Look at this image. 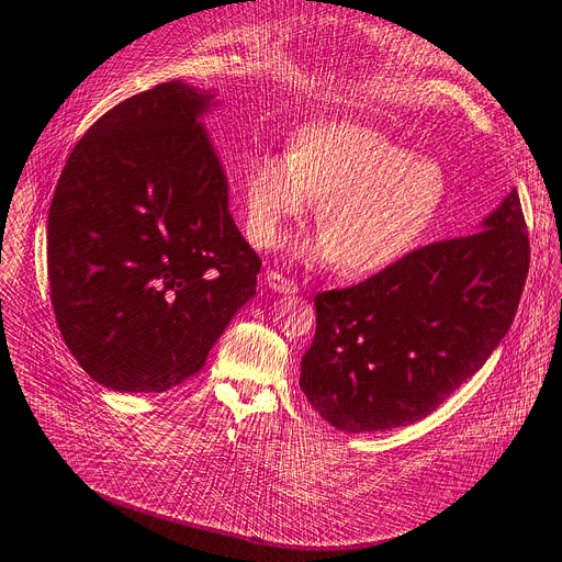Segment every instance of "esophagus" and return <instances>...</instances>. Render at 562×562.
Listing matches in <instances>:
<instances>
[{
	"mask_svg": "<svg viewBox=\"0 0 562 562\" xmlns=\"http://www.w3.org/2000/svg\"><path fill=\"white\" fill-rule=\"evenodd\" d=\"M265 281H267V285H270V290L281 292V295H295V292L300 290V285L295 281L279 274V272H267Z\"/></svg>",
	"mask_w": 562,
	"mask_h": 562,
	"instance_id": "obj_1",
	"label": "esophagus"
}]
</instances>
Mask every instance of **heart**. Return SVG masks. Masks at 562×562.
I'll list each match as a JSON object with an SVG mask.
<instances>
[{
    "label": "heart",
    "mask_w": 562,
    "mask_h": 562,
    "mask_svg": "<svg viewBox=\"0 0 562 562\" xmlns=\"http://www.w3.org/2000/svg\"><path fill=\"white\" fill-rule=\"evenodd\" d=\"M247 233L277 247L311 201L323 231L302 245L308 262L368 277L409 254L437 222L448 194L443 169L378 130L323 123L300 130L290 153H254L239 180Z\"/></svg>",
    "instance_id": "1"
}]
</instances>
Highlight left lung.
I'll return each mask as SVG.
<instances>
[{
	"label": "left lung",
	"mask_w": 562,
	"mask_h": 562,
	"mask_svg": "<svg viewBox=\"0 0 562 562\" xmlns=\"http://www.w3.org/2000/svg\"><path fill=\"white\" fill-rule=\"evenodd\" d=\"M483 226L315 295L300 386L327 423L345 432L416 423L483 368L513 325L528 277L517 190Z\"/></svg>",
	"instance_id": "obj_1"
}]
</instances>
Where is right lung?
<instances>
[{"label": "right lung", "instance_id": "1", "mask_svg": "<svg viewBox=\"0 0 562 562\" xmlns=\"http://www.w3.org/2000/svg\"><path fill=\"white\" fill-rule=\"evenodd\" d=\"M212 98L165 82L119 102L75 144L52 196V308L70 355L106 389L190 380L256 295L262 260L231 217L199 123Z\"/></svg>", "mask_w": 562, "mask_h": 562}]
</instances>
